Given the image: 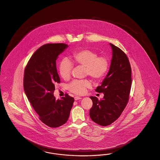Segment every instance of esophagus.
Instances as JSON below:
<instances>
[{"label": "esophagus", "instance_id": "obj_1", "mask_svg": "<svg viewBox=\"0 0 160 160\" xmlns=\"http://www.w3.org/2000/svg\"><path fill=\"white\" fill-rule=\"evenodd\" d=\"M80 99H82V98H80V97H77V96H76V97L74 98V100H78Z\"/></svg>", "mask_w": 160, "mask_h": 160}]
</instances>
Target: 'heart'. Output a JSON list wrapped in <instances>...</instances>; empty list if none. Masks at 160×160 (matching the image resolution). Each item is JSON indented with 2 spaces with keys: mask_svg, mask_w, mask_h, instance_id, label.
<instances>
[{
  "mask_svg": "<svg viewBox=\"0 0 160 160\" xmlns=\"http://www.w3.org/2000/svg\"><path fill=\"white\" fill-rule=\"evenodd\" d=\"M72 60L76 65L84 67L86 74L95 81H99L104 77L109 67V62L106 57H98L97 52L88 49L74 52L72 55ZM72 66L71 61L68 58H65L61 61L58 71L63 79L67 80L70 77ZM91 86L90 82L88 80H74L68 85V88L74 94L82 95Z\"/></svg>",
  "mask_w": 160,
  "mask_h": 160,
  "instance_id": "heart-1",
  "label": "heart"
}]
</instances>
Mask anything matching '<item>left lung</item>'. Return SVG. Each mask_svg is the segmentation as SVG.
<instances>
[{"mask_svg":"<svg viewBox=\"0 0 160 160\" xmlns=\"http://www.w3.org/2000/svg\"><path fill=\"white\" fill-rule=\"evenodd\" d=\"M112 57L110 68L104 80L96 92L104 94L98 99L90 96L93 106L90 117L101 126H108L121 116L127 106L132 84L131 67L127 55L115 45L110 43Z\"/></svg>","mask_w":160,"mask_h":160,"instance_id":"left-lung-1","label":"left lung"}]
</instances>
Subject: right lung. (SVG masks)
<instances>
[{
	"label": "right lung",
	"instance_id": "1",
	"mask_svg": "<svg viewBox=\"0 0 160 160\" xmlns=\"http://www.w3.org/2000/svg\"><path fill=\"white\" fill-rule=\"evenodd\" d=\"M68 47L62 43L42 45L33 53L24 72L23 88L28 99L39 119L51 128L66 123L74 100L67 94L60 100L54 96L55 84L60 82L56 60Z\"/></svg>",
	"mask_w": 160,
	"mask_h": 160
}]
</instances>
